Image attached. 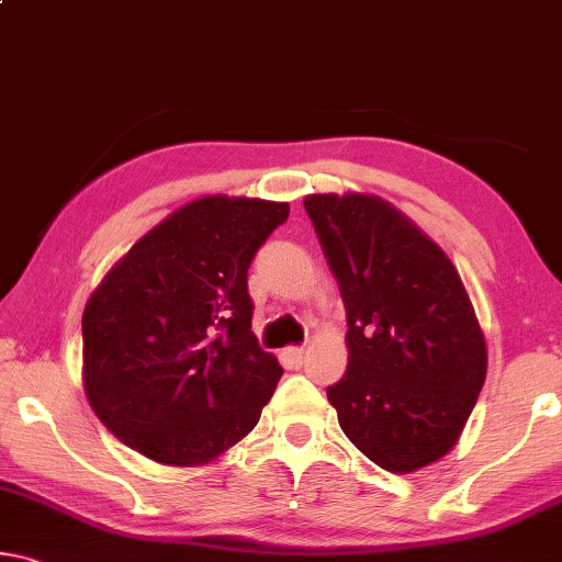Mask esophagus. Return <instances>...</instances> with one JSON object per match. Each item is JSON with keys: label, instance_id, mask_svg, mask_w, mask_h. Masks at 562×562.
<instances>
[{"label": "esophagus", "instance_id": "esophagus-1", "mask_svg": "<svg viewBox=\"0 0 562 562\" xmlns=\"http://www.w3.org/2000/svg\"><path fill=\"white\" fill-rule=\"evenodd\" d=\"M283 357H286L289 364L301 367V364H304V359H306V351H304V347H289L286 351H283Z\"/></svg>", "mask_w": 562, "mask_h": 562}]
</instances>
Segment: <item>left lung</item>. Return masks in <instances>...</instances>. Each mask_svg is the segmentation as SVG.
Wrapping results in <instances>:
<instances>
[{
    "instance_id": "1",
    "label": "left lung",
    "mask_w": 562,
    "mask_h": 562,
    "mask_svg": "<svg viewBox=\"0 0 562 562\" xmlns=\"http://www.w3.org/2000/svg\"><path fill=\"white\" fill-rule=\"evenodd\" d=\"M339 281L349 367L326 396L353 447L390 472L452 450L487 374V347L460 273L382 198L306 195Z\"/></svg>"
}]
</instances>
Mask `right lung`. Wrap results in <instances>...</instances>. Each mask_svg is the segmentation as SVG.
<instances>
[{"mask_svg": "<svg viewBox=\"0 0 562 562\" xmlns=\"http://www.w3.org/2000/svg\"><path fill=\"white\" fill-rule=\"evenodd\" d=\"M289 203L209 195L112 266L82 314L90 407L120 442L172 468L256 427L283 369L258 347L248 269Z\"/></svg>", "mask_w": 562, "mask_h": 562, "instance_id": "1", "label": "right lung"}]
</instances>
